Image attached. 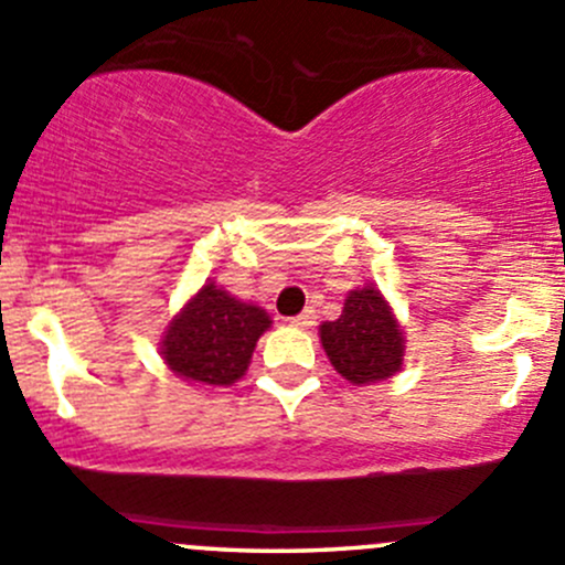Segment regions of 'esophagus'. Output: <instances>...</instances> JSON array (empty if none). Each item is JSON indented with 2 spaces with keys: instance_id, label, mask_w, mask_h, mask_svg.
Listing matches in <instances>:
<instances>
[{
  "instance_id": "obj_1",
  "label": "esophagus",
  "mask_w": 565,
  "mask_h": 565,
  "mask_svg": "<svg viewBox=\"0 0 565 565\" xmlns=\"http://www.w3.org/2000/svg\"><path fill=\"white\" fill-rule=\"evenodd\" d=\"M315 319H317L315 309H306V311H300L298 317H292V319H289V322H292L295 328H311V324H315Z\"/></svg>"
}]
</instances>
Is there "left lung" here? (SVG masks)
<instances>
[{
    "instance_id": "1",
    "label": "left lung",
    "mask_w": 565,
    "mask_h": 565,
    "mask_svg": "<svg viewBox=\"0 0 565 565\" xmlns=\"http://www.w3.org/2000/svg\"><path fill=\"white\" fill-rule=\"evenodd\" d=\"M319 341L335 372L352 385L388 380L404 361V333L374 284L347 295L341 317L319 324Z\"/></svg>"
}]
</instances>
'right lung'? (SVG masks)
Returning a JSON list of instances; mask_svg holds the SVG:
<instances>
[{"label": "right lung", "mask_w": 565, "mask_h": 565, "mask_svg": "<svg viewBox=\"0 0 565 565\" xmlns=\"http://www.w3.org/2000/svg\"><path fill=\"white\" fill-rule=\"evenodd\" d=\"M270 317L207 281L169 322L161 355L177 377L196 385H232L246 374Z\"/></svg>", "instance_id": "right-lung-1"}]
</instances>
